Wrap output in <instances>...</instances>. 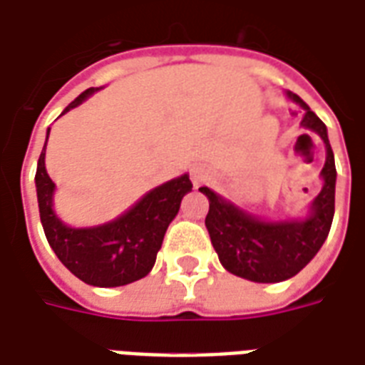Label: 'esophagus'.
Masks as SVG:
<instances>
[{
    "instance_id": "obj_1",
    "label": "esophagus",
    "mask_w": 365,
    "mask_h": 365,
    "mask_svg": "<svg viewBox=\"0 0 365 365\" xmlns=\"http://www.w3.org/2000/svg\"><path fill=\"white\" fill-rule=\"evenodd\" d=\"M206 180H208V173L204 171V169H198V167H196V169H194V171H192V185H194V188H198V186H202V185H204V182H206Z\"/></svg>"
}]
</instances>
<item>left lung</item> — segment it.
Masks as SVG:
<instances>
[{"mask_svg":"<svg viewBox=\"0 0 365 365\" xmlns=\"http://www.w3.org/2000/svg\"><path fill=\"white\" fill-rule=\"evenodd\" d=\"M288 97L305 110L302 126L321 135L327 150L321 171L324 185L311 204V214L305 220L264 222L223 200L208 186L200 188L210 200L206 227L223 268L239 278L260 284L288 280L307 267L323 247L334 215L336 167L327 126L297 95L288 93Z\"/></svg>","mask_w":365,"mask_h":365,"instance_id":"8db88e82","label":"left lung"}]
</instances>
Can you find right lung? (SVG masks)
I'll list each match as a JSON object with an SVG mask.
<instances>
[{
	"mask_svg": "<svg viewBox=\"0 0 365 365\" xmlns=\"http://www.w3.org/2000/svg\"><path fill=\"white\" fill-rule=\"evenodd\" d=\"M97 89H87L66 106L70 108L81 105L85 98ZM48 142V135H46ZM46 143L42 148L36 167V196L38 212L48 243L62 260V264L79 280L98 288H116L148 276L155 264L157 252L163 243L165 231L179 214L180 200L192 190L188 175L173 179L157 186L143 196L126 214L113 222L97 227L76 230L70 227L54 214L52 194L54 182L48 177L44 167Z\"/></svg>",
	"mask_w": 365,
	"mask_h": 365,
	"instance_id": "right-lung-1",
	"label": "right lung"
}]
</instances>
